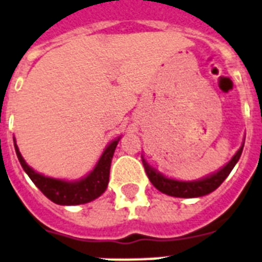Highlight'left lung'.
I'll return each mask as SVG.
<instances>
[{"mask_svg": "<svg viewBox=\"0 0 262 262\" xmlns=\"http://www.w3.org/2000/svg\"><path fill=\"white\" fill-rule=\"evenodd\" d=\"M243 148L244 146H241L238 149V151L233 156L232 160L221 170L209 176V177H206V179L199 180V181H177V180L166 179L165 176L160 174L158 172H156L155 169L150 168L145 160H142V164H144L145 172L148 174L150 182L160 192L168 195H173V197H184V199H188V197H201V195L212 193L213 190H216L223 184L224 180L229 176L232 169L234 168V165L239 160V156L243 153Z\"/></svg>", "mask_w": 262, "mask_h": 262, "instance_id": "left-lung-1", "label": "left lung"}]
</instances>
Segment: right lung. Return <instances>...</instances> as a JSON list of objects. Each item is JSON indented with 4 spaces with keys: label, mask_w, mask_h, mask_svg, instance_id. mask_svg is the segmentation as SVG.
<instances>
[{
    "label": "right lung",
    "mask_w": 262,
    "mask_h": 262,
    "mask_svg": "<svg viewBox=\"0 0 262 262\" xmlns=\"http://www.w3.org/2000/svg\"><path fill=\"white\" fill-rule=\"evenodd\" d=\"M120 138L112 142L104 150L101 158L98 160L93 172H90L85 179L80 181L68 182L62 180L50 179L45 176L34 172L29 165L26 164L18 150V146L15 145L14 148L19 164L29 176L30 180L34 182V185L50 200L56 202L58 205H80L86 202L93 201L100 197L106 190L107 182H109V170H111L112 158H113L114 150L117 146Z\"/></svg>",
    "instance_id": "obj_1"
}]
</instances>
